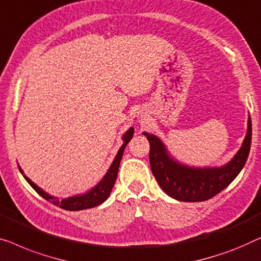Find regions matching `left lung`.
<instances>
[{
	"label": "left lung",
	"mask_w": 261,
	"mask_h": 261,
	"mask_svg": "<svg viewBox=\"0 0 261 261\" xmlns=\"http://www.w3.org/2000/svg\"><path fill=\"white\" fill-rule=\"evenodd\" d=\"M143 134L150 143V167L161 188L175 200L201 202L222 192L244 168L251 149L252 123L248 117L246 137L236 156L225 166L213 168H195L179 163L172 159L157 136Z\"/></svg>",
	"instance_id": "1"
}]
</instances>
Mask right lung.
<instances>
[{
	"instance_id": "add662e5",
	"label": "right lung",
	"mask_w": 261,
	"mask_h": 261,
	"mask_svg": "<svg viewBox=\"0 0 261 261\" xmlns=\"http://www.w3.org/2000/svg\"><path fill=\"white\" fill-rule=\"evenodd\" d=\"M134 127H130L125 134L123 135V145L120 146V149L117 152V155L113 160V162L111 166H110L108 172H106L104 177L101 178V181L98 183L97 186H94L92 189H90L89 192L85 194H79V195H74L71 197H66V199H58V197H54L49 194H47L46 192L35 185L32 179H29L27 176L23 174L22 169L20 168L21 174L23 175V177L25 178L29 185L32 186V188L35 190L36 193L39 194L40 196H42L43 199H46L49 202H52L53 204L59 205V207L62 209H66V211H83V209H89V208H93L95 205H99L100 203L104 202V201L108 199L110 193L115 186L117 175H118V169H119V164H120V160L123 157V152L125 146L127 145V143L131 141L132 136H134Z\"/></svg>"
}]
</instances>
